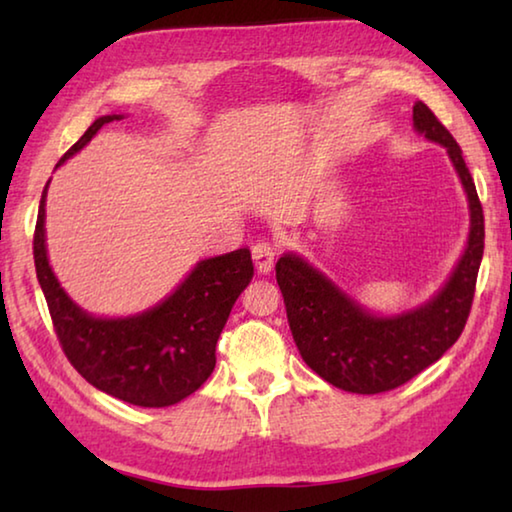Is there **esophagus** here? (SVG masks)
I'll return each mask as SVG.
<instances>
[{
    "label": "esophagus",
    "instance_id": "34e87169",
    "mask_svg": "<svg viewBox=\"0 0 512 512\" xmlns=\"http://www.w3.org/2000/svg\"><path fill=\"white\" fill-rule=\"evenodd\" d=\"M253 262L257 266L259 273H268L275 264V246L271 244V241H257V244L253 246Z\"/></svg>",
    "mask_w": 512,
    "mask_h": 512
}]
</instances>
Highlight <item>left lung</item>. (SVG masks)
<instances>
[{"instance_id": "1", "label": "left lung", "mask_w": 512, "mask_h": 512, "mask_svg": "<svg viewBox=\"0 0 512 512\" xmlns=\"http://www.w3.org/2000/svg\"><path fill=\"white\" fill-rule=\"evenodd\" d=\"M413 126L427 140L445 146L470 201V237L443 291L402 316L379 318L363 311L298 255L289 253L275 264L302 359L316 375L348 393H386L420 375L458 341L472 309L485 239L479 194L461 146L427 103L413 106Z\"/></svg>"}]
</instances>
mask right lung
Wrapping results in <instances>:
<instances>
[{"label": "right lung", "instance_id": "1", "mask_svg": "<svg viewBox=\"0 0 512 512\" xmlns=\"http://www.w3.org/2000/svg\"><path fill=\"white\" fill-rule=\"evenodd\" d=\"M115 119L121 117L106 115L94 121L56 167ZM45 198L47 187L33 232V259L69 363L99 391L146 409L171 406L198 391L216 366V341L230 309L253 280L250 250L239 248L198 262L167 300L144 314L94 318L69 300L51 271L45 248Z\"/></svg>", "mask_w": 512, "mask_h": 512}]
</instances>
